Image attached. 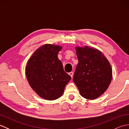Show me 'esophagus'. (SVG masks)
I'll return each mask as SVG.
<instances>
[{"label": "esophagus", "instance_id": "1", "mask_svg": "<svg viewBox=\"0 0 129 129\" xmlns=\"http://www.w3.org/2000/svg\"><path fill=\"white\" fill-rule=\"evenodd\" d=\"M69 75L71 76V77H72V78H73V75H74V73H73V72H70L69 73Z\"/></svg>", "mask_w": 129, "mask_h": 129}]
</instances>
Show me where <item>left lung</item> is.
<instances>
[{
	"mask_svg": "<svg viewBox=\"0 0 129 129\" xmlns=\"http://www.w3.org/2000/svg\"><path fill=\"white\" fill-rule=\"evenodd\" d=\"M78 64L73 81L83 98L94 100L104 94L112 79L109 61L96 49L85 46L75 48Z\"/></svg>",
	"mask_w": 129,
	"mask_h": 129,
	"instance_id": "left-lung-1",
	"label": "left lung"
}]
</instances>
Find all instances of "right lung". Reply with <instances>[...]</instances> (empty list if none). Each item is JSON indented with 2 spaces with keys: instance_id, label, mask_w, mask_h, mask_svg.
Returning <instances> with one entry per match:
<instances>
[{
  "instance_id": "obj_1",
  "label": "right lung",
  "mask_w": 129,
  "mask_h": 129,
  "mask_svg": "<svg viewBox=\"0 0 129 129\" xmlns=\"http://www.w3.org/2000/svg\"><path fill=\"white\" fill-rule=\"evenodd\" d=\"M61 49L59 45H43L34 52L26 65L25 74L30 86L45 100L59 98L72 79L57 57Z\"/></svg>"
}]
</instances>
